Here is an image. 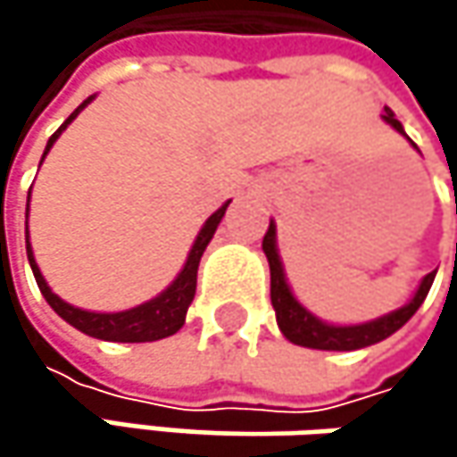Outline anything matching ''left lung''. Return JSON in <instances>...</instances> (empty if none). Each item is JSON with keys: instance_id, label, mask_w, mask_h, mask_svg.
<instances>
[{"instance_id": "1", "label": "left lung", "mask_w": 457, "mask_h": 457, "mask_svg": "<svg viewBox=\"0 0 457 457\" xmlns=\"http://www.w3.org/2000/svg\"><path fill=\"white\" fill-rule=\"evenodd\" d=\"M384 121L392 124L400 135H405L403 124L395 119V113L389 108H384ZM411 139V137H408ZM411 145L415 147V142L411 139ZM262 248L267 253V262H270V299H272V307H275V318H278V328L283 330V336L299 346H310V349H328V352H352V349H362V346H370V344H378L384 341L386 336H392L395 330H400L408 320L415 315V310L423 304L431 283H434V275L436 272H428L415 296L405 307L384 315L378 320H370V322H362V325H328L318 320L312 312H307L291 294L288 283H286V272H283V264H280V256H278V245H275V225L270 222V228L264 232V240H262Z\"/></svg>"}]
</instances>
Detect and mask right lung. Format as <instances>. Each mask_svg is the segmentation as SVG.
I'll list each match as a JSON object with an SVG mask.
<instances>
[{"mask_svg":"<svg viewBox=\"0 0 457 457\" xmlns=\"http://www.w3.org/2000/svg\"><path fill=\"white\" fill-rule=\"evenodd\" d=\"M92 100V97H89ZM89 100H84L68 119L65 124L49 137L46 142L45 155L49 153L52 142L60 137V132L79 116V111H84V105H89ZM42 155V161H45ZM229 201L217 209L206 225L201 228L190 253H187V262L182 267V272L177 275V280L163 291L158 294L155 299L139 304L135 310H127V312H87V310H79V307H71L68 302H62L60 296L52 294V288L46 286V280L42 278L39 267H37V259H34V251H31V243H29V222H26V253H29V262H31V270H34V278H37V286L42 291V296L46 299V304L65 320L71 322L76 330L92 336V338H103V341H121V344H139V341H158V338H166V336H174L182 325H185V315H187V307L193 304V296H195V283H198V264H201V256L209 245V240L214 237L217 225L222 222L225 212H228ZM26 220H29V209H26Z\"/></svg>","mask_w":457,"mask_h":457,"instance_id":"obj_1","label":"right lung"}]
</instances>
